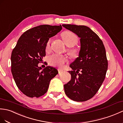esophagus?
I'll list each match as a JSON object with an SVG mask.
<instances>
[{
	"instance_id": "esophagus-1",
	"label": "esophagus",
	"mask_w": 123,
	"mask_h": 123,
	"mask_svg": "<svg viewBox=\"0 0 123 123\" xmlns=\"http://www.w3.org/2000/svg\"><path fill=\"white\" fill-rule=\"evenodd\" d=\"M63 71V70H62L61 69H60V68H59L58 69V72H59V73H61Z\"/></svg>"
}]
</instances>
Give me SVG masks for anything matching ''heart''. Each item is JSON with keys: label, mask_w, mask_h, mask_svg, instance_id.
<instances>
[{"label": "heart", "mask_w": 123, "mask_h": 123, "mask_svg": "<svg viewBox=\"0 0 123 123\" xmlns=\"http://www.w3.org/2000/svg\"><path fill=\"white\" fill-rule=\"evenodd\" d=\"M62 38L63 41L68 47H72L75 45L78 42V38L74 33L70 31H64L62 34ZM51 41L49 40L47 42V49H48L50 47ZM70 55L73 58L77 57L78 55V52L75 49H71L69 50ZM48 62L51 65L56 66L59 68H63L67 63V59L64 55L58 54H53L48 57Z\"/></svg>", "instance_id": "heart-1"}]
</instances>
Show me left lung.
I'll return each instance as SVG.
<instances>
[{"instance_id": "8db88e82", "label": "left lung", "mask_w": 123, "mask_h": 123, "mask_svg": "<svg viewBox=\"0 0 123 123\" xmlns=\"http://www.w3.org/2000/svg\"><path fill=\"white\" fill-rule=\"evenodd\" d=\"M80 38L79 56L70 65L71 79L64 85L68 98L76 102L88 100L95 95L103 82L108 68L106 51L102 41L85 25H62Z\"/></svg>"}]
</instances>
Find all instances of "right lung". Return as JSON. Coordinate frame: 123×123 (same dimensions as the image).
<instances>
[{"label": "right lung", "instance_id": "obj_1", "mask_svg": "<svg viewBox=\"0 0 123 123\" xmlns=\"http://www.w3.org/2000/svg\"><path fill=\"white\" fill-rule=\"evenodd\" d=\"M62 29L61 25H40L27 30L20 37L11 56V72L17 87L30 98H39L47 92L51 80L58 71L38 66L45 55L49 38Z\"/></svg>", "mask_w": 123, "mask_h": 123}]
</instances>
